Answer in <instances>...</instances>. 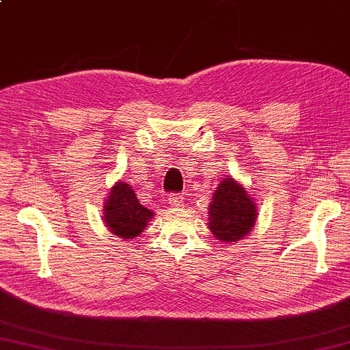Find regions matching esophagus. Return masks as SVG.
<instances>
[{
    "label": "esophagus",
    "instance_id": "1",
    "mask_svg": "<svg viewBox=\"0 0 350 350\" xmlns=\"http://www.w3.org/2000/svg\"><path fill=\"white\" fill-rule=\"evenodd\" d=\"M168 203L173 206V208H180L182 198L177 193H171V195H168Z\"/></svg>",
    "mask_w": 350,
    "mask_h": 350
}]
</instances>
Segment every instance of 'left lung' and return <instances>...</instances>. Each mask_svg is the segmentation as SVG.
Here are the masks:
<instances>
[{"label": "left lung", "instance_id": "1", "mask_svg": "<svg viewBox=\"0 0 350 350\" xmlns=\"http://www.w3.org/2000/svg\"><path fill=\"white\" fill-rule=\"evenodd\" d=\"M209 228L220 241L234 244L249 234L257 219V206L243 185L225 177L209 204Z\"/></svg>", "mask_w": 350, "mask_h": 350}]
</instances>
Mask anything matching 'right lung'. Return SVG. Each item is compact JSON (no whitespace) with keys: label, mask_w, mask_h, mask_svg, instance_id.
Masks as SVG:
<instances>
[{"label":"right lung","mask_w":350,"mask_h":350,"mask_svg":"<svg viewBox=\"0 0 350 350\" xmlns=\"http://www.w3.org/2000/svg\"><path fill=\"white\" fill-rule=\"evenodd\" d=\"M154 217V213L142 206L136 198L135 190L126 182L112 187L105 204V220L116 236L133 239L146 230V225Z\"/></svg>","instance_id":"1"}]
</instances>
